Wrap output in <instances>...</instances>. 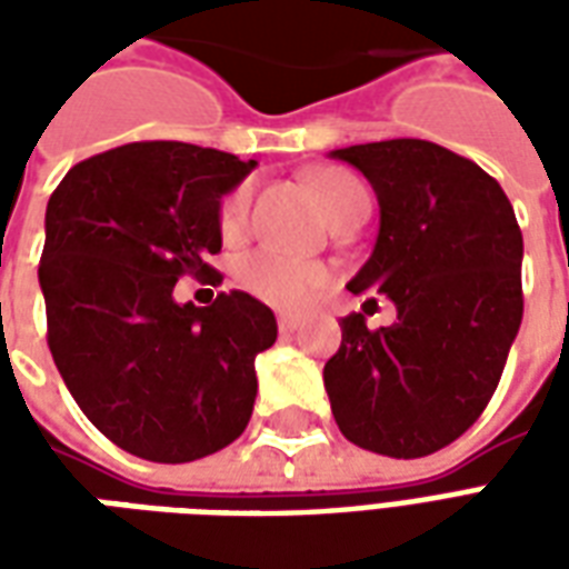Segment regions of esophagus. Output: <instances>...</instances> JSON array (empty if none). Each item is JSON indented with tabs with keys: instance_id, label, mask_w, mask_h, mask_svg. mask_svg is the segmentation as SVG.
Instances as JSON below:
<instances>
[{
	"instance_id": "obj_1",
	"label": "esophagus",
	"mask_w": 569,
	"mask_h": 569,
	"mask_svg": "<svg viewBox=\"0 0 569 569\" xmlns=\"http://www.w3.org/2000/svg\"><path fill=\"white\" fill-rule=\"evenodd\" d=\"M301 317H296V313H280L277 317V326H280V332H296V329H301Z\"/></svg>"
}]
</instances>
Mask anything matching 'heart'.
I'll list each match as a JSON object with an SVG mask.
<instances>
[{
    "label": "heart",
    "mask_w": 569,
    "mask_h": 569,
    "mask_svg": "<svg viewBox=\"0 0 569 569\" xmlns=\"http://www.w3.org/2000/svg\"><path fill=\"white\" fill-rule=\"evenodd\" d=\"M310 188L320 200L326 216L332 224H341L357 216H369V191L359 182L357 176L338 170V167H326V170H313L310 173ZM249 216V186H237L228 198L222 200V212H219V224L224 234H240ZM240 283L268 305L277 308H301L310 298L320 292L322 286L329 283V271L313 261H301L286 256L280 249H259L243 259L240 264Z\"/></svg>",
    "instance_id": "obj_1"
}]
</instances>
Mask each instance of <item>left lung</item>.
Returning a JSON list of instances; mask_svg holds the SVG:
<instances>
[{"label":"left lung","instance_id":"1","mask_svg":"<svg viewBox=\"0 0 569 569\" xmlns=\"http://www.w3.org/2000/svg\"><path fill=\"white\" fill-rule=\"evenodd\" d=\"M366 176L381 228L350 292H381L396 322L371 332L341 320L322 369L338 429L399 460L460 439L500 383L525 298V240L500 182L476 161L427 140L329 151Z\"/></svg>","mask_w":569,"mask_h":569}]
</instances>
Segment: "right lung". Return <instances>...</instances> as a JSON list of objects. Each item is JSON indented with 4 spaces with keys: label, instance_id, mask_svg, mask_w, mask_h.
<instances>
[{
    "label": "right lung",
    "instance_id": "right-lung-1",
    "mask_svg": "<svg viewBox=\"0 0 569 569\" xmlns=\"http://www.w3.org/2000/svg\"><path fill=\"white\" fill-rule=\"evenodd\" d=\"M256 161L188 142H130L76 163L44 212L48 347L72 399L118 448L188 463L247 429L268 305L222 292L176 305L179 277L219 280L222 198Z\"/></svg>",
    "mask_w": 569,
    "mask_h": 569
}]
</instances>
